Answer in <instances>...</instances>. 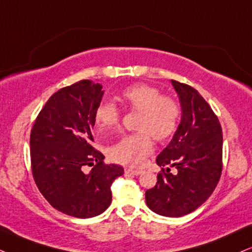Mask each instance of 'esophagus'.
<instances>
[{
    "mask_svg": "<svg viewBox=\"0 0 252 252\" xmlns=\"http://www.w3.org/2000/svg\"><path fill=\"white\" fill-rule=\"evenodd\" d=\"M125 174L126 175H140L141 174V170L139 169H132V168H125Z\"/></svg>",
    "mask_w": 252,
    "mask_h": 252,
    "instance_id": "1",
    "label": "esophagus"
}]
</instances>
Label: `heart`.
<instances>
[{"label": "heart", "instance_id": "heart-1", "mask_svg": "<svg viewBox=\"0 0 252 252\" xmlns=\"http://www.w3.org/2000/svg\"><path fill=\"white\" fill-rule=\"evenodd\" d=\"M120 98L127 107L140 112L136 121L139 132L123 136L108 147V157L117 163L139 166L153 151L151 135L158 141H166L178 131L181 105L175 98L162 95L160 89L144 83L127 86ZM94 120L99 132L112 131L119 125V108L113 102L102 100L95 108Z\"/></svg>", "mask_w": 252, "mask_h": 252}]
</instances>
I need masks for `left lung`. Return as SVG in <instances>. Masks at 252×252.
<instances>
[{
	"label": "left lung",
	"mask_w": 252,
	"mask_h": 252,
	"mask_svg": "<svg viewBox=\"0 0 252 252\" xmlns=\"http://www.w3.org/2000/svg\"><path fill=\"white\" fill-rule=\"evenodd\" d=\"M182 107V118L172 141L157 157L158 182L146 190L152 212L180 217L208 200L222 174L223 136L219 118L196 90L172 80ZM169 166H175L174 176Z\"/></svg>",
	"instance_id": "obj_1"
}]
</instances>
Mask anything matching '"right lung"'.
I'll use <instances>...</instances> for the list:
<instances>
[{
	"label": "right lung",
	"mask_w": 252,
	"mask_h": 252,
	"mask_svg": "<svg viewBox=\"0 0 252 252\" xmlns=\"http://www.w3.org/2000/svg\"><path fill=\"white\" fill-rule=\"evenodd\" d=\"M102 85L84 79L54 93L40 110L30 133L31 172L39 191L55 209L89 219L112 202L111 186L124 174L104 163L92 129ZM93 167L89 174L83 168Z\"/></svg>",
	"instance_id": "add662e5"
}]
</instances>
